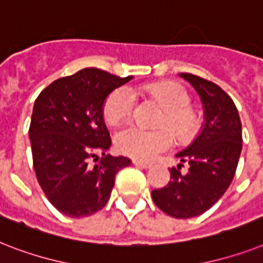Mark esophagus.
Here are the masks:
<instances>
[{"instance_id": "obj_1", "label": "esophagus", "mask_w": 263, "mask_h": 263, "mask_svg": "<svg viewBox=\"0 0 263 263\" xmlns=\"http://www.w3.org/2000/svg\"><path fill=\"white\" fill-rule=\"evenodd\" d=\"M132 163H134L135 166H138V167H142V168L151 167V163H148V162H144V161H139V159H134V161H132Z\"/></svg>"}]
</instances>
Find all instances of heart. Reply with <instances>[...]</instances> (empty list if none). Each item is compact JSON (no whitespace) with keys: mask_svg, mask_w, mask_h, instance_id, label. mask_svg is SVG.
<instances>
[{"mask_svg":"<svg viewBox=\"0 0 263 263\" xmlns=\"http://www.w3.org/2000/svg\"><path fill=\"white\" fill-rule=\"evenodd\" d=\"M146 91L165 108L159 124L170 127L180 142H189L200 132L201 115L192 108L191 96L181 85L173 82L153 83L146 86ZM135 105L136 96L131 87H116L104 102V119L109 124H117L131 116ZM170 130L161 128L147 131L135 125H128L115 135V146L119 153L128 157L153 159L173 146V134Z\"/></svg>","mask_w":263,"mask_h":263,"instance_id":"1","label":"heart"}]
</instances>
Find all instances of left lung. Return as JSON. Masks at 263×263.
<instances>
[{
    "mask_svg": "<svg viewBox=\"0 0 263 263\" xmlns=\"http://www.w3.org/2000/svg\"><path fill=\"white\" fill-rule=\"evenodd\" d=\"M180 77L201 98L205 123L191 146L176 155L181 163L170 168L172 181L151 196L168 216L189 219L208 211L232 182L242 151V123L232 98L216 83L189 72ZM185 161L190 168L182 175L179 168Z\"/></svg>",
    "mask_w": 263,
    "mask_h": 263,
    "instance_id": "obj_1",
    "label": "left lung"
}]
</instances>
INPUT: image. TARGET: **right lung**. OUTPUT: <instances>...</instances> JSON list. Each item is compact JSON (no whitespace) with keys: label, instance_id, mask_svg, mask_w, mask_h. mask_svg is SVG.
Wrapping results in <instances>:
<instances>
[{"label":"right lung","instance_id":"1","mask_svg":"<svg viewBox=\"0 0 263 263\" xmlns=\"http://www.w3.org/2000/svg\"><path fill=\"white\" fill-rule=\"evenodd\" d=\"M131 80L87 67L54 81L36 98L29 125L33 168L48 201L66 216L104 208L117 172L131 165L105 154L110 136L102 113L110 91ZM100 153L98 165H89Z\"/></svg>","mask_w":263,"mask_h":263}]
</instances>
